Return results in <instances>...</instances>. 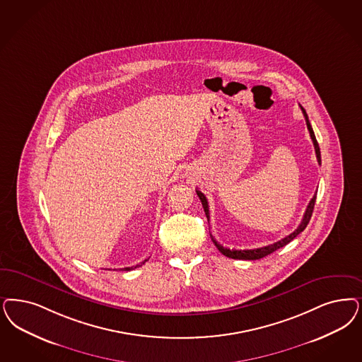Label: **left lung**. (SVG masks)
Here are the masks:
<instances>
[{"mask_svg":"<svg viewBox=\"0 0 362 362\" xmlns=\"http://www.w3.org/2000/svg\"><path fill=\"white\" fill-rule=\"evenodd\" d=\"M299 107H300V110H302V113H303L305 120H306L308 129H309V132H310V137H312L313 144H314V150H315V155H317V160H318V164H321V151H320V146H318V143H317V139H315V135H314V131H313L310 122H309L308 113H306V111L302 108V105H299ZM197 194H198L200 202H202V206H203V209H204V214H206L207 219L210 221V210H209V202H207V198L204 197V194H203V192H200L199 189H197ZM315 198H317V197L314 195L312 200H310V203H309V206H308V209H306V211H305L303 219H302L300 225L298 226V228H297L294 233H291L290 235H287V237L284 238V239H281V240L275 242L273 245H269V246H264V247H259V249L230 250L226 249V247H223L222 245H219V243L215 240V238L212 237L211 234H210V237H211V240L214 242V245L216 246V249L219 250L223 255L228 257V258H233V259H243V261H255V259H261L263 257H266V255H269V254L274 252L275 250L281 249V247L286 246L288 242H291L294 238L297 237L298 234H300V233L306 228V226H308L309 221H310V218H312L314 204H315Z\"/></svg>","mask_w":362,"mask_h":362,"instance_id":"8db88e82","label":"left lung"}]
</instances>
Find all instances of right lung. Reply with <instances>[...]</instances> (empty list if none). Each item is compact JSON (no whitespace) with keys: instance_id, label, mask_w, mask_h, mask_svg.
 <instances>
[{"instance_id":"1","label":"right lung","mask_w":362,"mask_h":362,"mask_svg":"<svg viewBox=\"0 0 362 362\" xmlns=\"http://www.w3.org/2000/svg\"><path fill=\"white\" fill-rule=\"evenodd\" d=\"M144 262H147V261H144ZM144 262H141V264H144ZM137 266H140V264H136L135 267H124L125 272H129V270H132V269H136Z\"/></svg>"}]
</instances>
